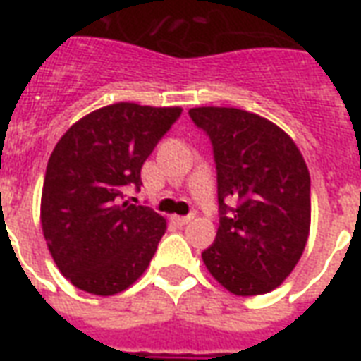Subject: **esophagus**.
I'll return each instance as SVG.
<instances>
[{
	"label": "esophagus",
	"mask_w": 361,
	"mask_h": 361,
	"mask_svg": "<svg viewBox=\"0 0 361 361\" xmlns=\"http://www.w3.org/2000/svg\"><path fill=\"white\" fill-rule=\"evenodd\" d=\"M191 220H193V216H173V222H176L178 226H185Z\"/></svg>",
	"instance_id": "esophagus-1"
}]
</instances>
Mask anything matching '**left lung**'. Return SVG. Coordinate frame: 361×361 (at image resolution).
<instances>
[{"instance_id":"8db88e82","label":"left lung","mask_w":361,"mask_h":361,"mask_svg":"<svg viewBox=\"0 0 361 361\" xmlns=\"http://www.w3.org/2000/svg\"><path fill=\"white\" fill-rule=\"evenodd\" d=\"M189 116L211 139L219 183L220 226L203 263L232 294H267L294 271L307 243L305 160L290 135L257 114L203 106Z\"/></svg>"}]
</instances>
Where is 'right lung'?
Returning a JSON list of instances; mask_svg holds the SVG:
<instances>
[{
	"mask_svg": "<svg viewBox=\"0 0 361 361\" xmlns=\"http://www.w3.org/2000/svg\"><path fill=\"white\" fill-rule=\"evenodd\" d=\"M181 108L118 102L69 127L46 168L40 222L51 257L73 286L94 295L123 292L147 271L166 220L121 203L142 185L141 168Z\"/></svg>",
	"mask_w": 361,
	"mask_h": 361,
	"instance_id": "right-lung-1",
	"label": "right lung"
}]
</instances>
